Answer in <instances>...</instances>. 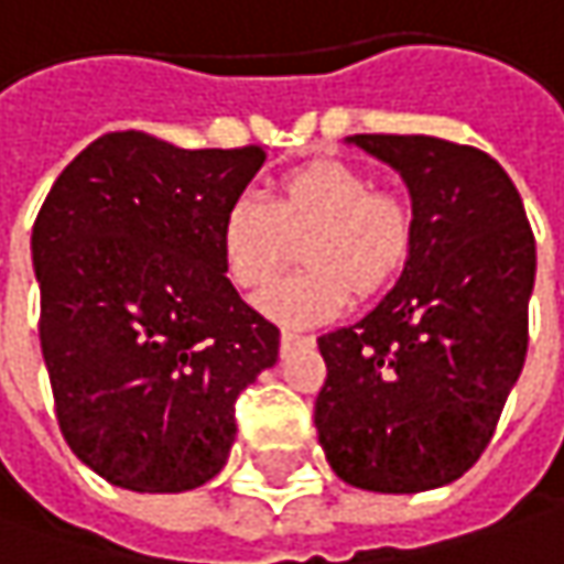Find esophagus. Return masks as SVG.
Here are the masks:
<instances>
[{
  "label": "esophagus",
  "instance_id": "esophagus-1",
  "mask_svg": "<svg viewBox=\"0 0 564 564\" xmlns=\"http://www.w3.org/2000/svg\"><path fill=\"white\" fill-rule=\"evenodd\" d=\"M313 338L310 335H296V332H281V348L290 350L293 345H310Z\"/></svg>",
  "mask_w": 564,
  "mask_h": 564
}]
</instances>
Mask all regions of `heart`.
<instances>
[{
    "instance_id": "1",
    "label": "heart",
    "mask_w": 564,
    "mask_h": 564,
    "mask_svg": "<svg viewBox=\"0 0 564 564\" xmlns=\"http://www.w3.org/2000/svg\"><path fill=\"white\" fill-rule=\"evenodd\" d=\"M303 242L306 271L271 283L258 313L281 325L335 318L354 300H373L405 271L414 249L412 210L373 191V178L341 159L283 172L271 200L239 194L219 223V261L236 290L271 281Z\"/></svg>"
}]
</instances>
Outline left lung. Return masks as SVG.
<instances>
[{
    "instance_id": "left-lung-1",
    "label": "left lung",
    "mask_w": 564,
    "mask_h": 564,
    "mask_svg": "<svg viewBox=\"0 0 564 564\" xmlns=\"http://www.w3.org/2000/svg\"><path fill=\"white\" fill-rule=\"evenodd\" d=\"M345 143L402 175L414 249L370 313L318 338L315 431L341 481L414 495L473 469L495 434L527 357L536 242L488 152L392 133Z\"/></svg>"
}]
</instances>
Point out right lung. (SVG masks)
Listing matches in <instances>:
<instances>
[{
    "instance_id": "add662e5",
    "label": "right lung",
    "mask_w": 564,
    "mask_h": 564,
    "mask_svg": "<svg viewBox=\"0 0 564 564\" xmlns=\"http://www.w3.org/2000/svg\"><path fill=\"white\" fill-rule=\"evenodd\" d=\"M261 165V147L105 133L37 214L31 261L56 421L117 488L162 495L214 479L239 392L278 364V325L242 303L219 261L223 214Z\"/></svg>"
}]
</instances>
